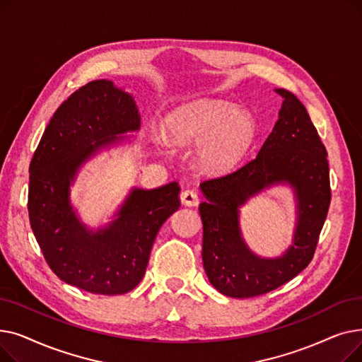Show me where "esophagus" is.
Wrapping results in <instances>:
<instances>
[{
    "label": "esophagus",
    "instance_id": "34e87169",
    "mask_svg": "<svg viewBox=\"0 0 362 362\" xmlns=\"http://www.w3.org/2000/svg\"><path fill=\"white\" fill-rule=\"evenodd\" d=\"M180 201H182L183 205L195 206L199 202V197H198L197 191H194V189H186V191H183L180 194Z\"/></svg>",
    "mask_w": 362,
    "mask_h": 362
}]
</instances>
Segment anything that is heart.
Returning a JSON list of instances; mask_svg holds the SVG:
<instances>
[{
    "label": "heart",
    "mask_w": 362,
    "mask_h": 362,
    "mask_svg": "<svg viewBox=\"0 0 362 362\" xmlns=\"http://www.w3.org/2000/svg\"><path fill=\"white\" fill-rule=\"evenodd\" d=\"M170 145H195V164L208 173H224L245 156L255 136L252 114L223 100L202 98L171 110L163 127Z\"/></svg>",
    "instance_id": "heart-1"
}]
</instances>
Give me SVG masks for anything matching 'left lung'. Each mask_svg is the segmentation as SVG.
Here are the masks:
<instances>
[{
    "label": "left lung",
    "mask_w": 362,
    "mask_h": 362,
    "mask_svg": "<svg viewBox=\"0 0 362 362\" xmlns=\"http://www.w3.org/2000/svg\"><path fill=\"white\" fill-rule=\"evenodd\" d=\"M269 138L258 154L230 175L201 183L202 262L208 280L223 295L252 298L277 289L311 262L330 205L327 151L307 108L286 89ZM293 187L297 202L294 240L280 257L252 253L241 238L238 208L264 188Z\"/></svg>",
    "instance_id": "1"
}]
</instances>
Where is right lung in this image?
<instances>
[{"mask_svg": "<svg viewBox=\"0 0 362 362\" xmlns=\"http://www.w3.org/2000/svg\"><path fill=\"white\" fill-rule=\"evenodd\" d=\"M141 129L135 98L100 79L73 92L57 108L29 165V220L49 269L90 293L123 295L142 280L152 243L179 210L180 187H133L114 218L98 229L81 221L70 201L79 170L103 149Z\"/></svg>", "mask_w": 362, "mask_h": 362, "instance_id": "right-lung-1", "label": "right lung"}]
</instances>
